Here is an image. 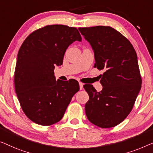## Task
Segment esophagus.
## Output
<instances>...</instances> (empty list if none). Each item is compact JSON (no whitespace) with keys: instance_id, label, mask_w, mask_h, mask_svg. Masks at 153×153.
Wrapping results in <instances>:
<instances>
[{"instance_id":"1","label":"esophagus","mask_w":153,"mask_h":153,"mask_svg":"<svg viewBox=\"0 0 153 153\" xmlns=\"http://www.w3.org/2000/svg\"><path fill=\"white\" fill-rule=\"evenodd\" d=\"M79 89L82 90L83 89V85L84 84L82 83V82H79Z\"/></svg>"}]
</instances>
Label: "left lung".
<instances>
[{"label": "left lung", "mask_w": 153, "mask_h": 153, "mask_svg": "<svg viewBox=\"0 0 153 153\" xmlns=\"http://www.w3.org/2000/svg\"><path fill=\"white\" fill-rule=\"evenodd\" d=\"M91 45L95 57L94 67L104 70L100 75L102 89L84 85L89 100L85 113L91 123L112 128L128 117L141 87L137 55L128 39L109 26L79 27Z\"/></svg>", "instance_id": "left-lung-1"}]
</instances>
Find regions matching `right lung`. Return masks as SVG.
I'll return each mask as SVG.
<instances>
[{
    "label": "right lung",
    "mask_w": 153,
    "mask_h": 153,
    "mask_svg": "<svg viewBox=\"0 0 153 153\" xmlns=\"http://www.w3.org/2000/svg\"><path fill=\"white\" fill-rule=\"evenodd\" d=\"M75 41H82L76 27L46 25L33 32L19 49L15 91L23 112L36 124L48 126L59 121L79 91L77 81H56L54 76L55 66L62 65L66 49Z\"/></svg>",
    "instance_id": "add662e5"
}]
</instances>
